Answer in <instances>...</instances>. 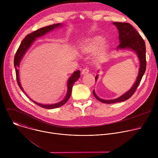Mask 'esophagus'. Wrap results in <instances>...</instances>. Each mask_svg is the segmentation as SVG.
I'll return each instance as SVG.
<instances>
[{
    "label": "esophagus",
    "mask_w": 158,
    "mask_h": 158,
    "mask_svg": "<svg viewBox=\"0 0 158 158\" xmlns=\"http://www.w3.org/2000/svg\"><path fill=\"white\" fill-rule=\"evenodd\" d=\"M89 68H87V67H85V68H84V69H82V74H83V75H84V74H87V73H89Z\"/></svg>",
    "instance_id": "1"
}]
</instances>
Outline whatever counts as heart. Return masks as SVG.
<instances>
[{"mask_svg": "<svg viewBox=\"0 0 158 158\" xmlns=\"http://www.w3.org/2000/svg\"><path fill=\"white\" fill-rule=\"evenodd\" d=\"M104 39L101 36H95L91 39H88L81 44V50L86 53H94L98 48L97 54V59L99 60H103L107 55L108 48L104 44Z\"/></svg>", "mask_w": 158, "mask_h": 158, "instance_id": "b5f03b06", "label": "heart"}]
</instances>
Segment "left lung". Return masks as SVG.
Masks as SVG:
<instances>
[{
    "mask_svg": "<svg viewBox=\"0 0 158 158\" xmlns=\"http://www.w3.org/2000/svg\"><path fill=\"white\" fill-rule=\"evenodd\" d=\"M114 24L117 27L119 34V38L120 44L118 47V49H129L136 52L140 60V68L136 81L134 84L132 88L126 93L117 99L112 100L101 99L97 96L94 91H93L94 97L100 102L106 104H112L122 102L129 99L136 92L146 69V44L144 40L140 35L139 32L132 27L131 24L127 23V22H114ZM97 79L98 76L95 78L96 81Z\"/></svg>",
    "mask_w": 158,
    "mask_h": 158,
    "instance_id": "left-lung-1",
    "label": "left lung"
}]
</instances>
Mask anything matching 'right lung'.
Instances as JSON below:
<instances>
[{"instance_id":"obj_1","label":"right lung","mask_w":158,"mask_h":158,"mask_svg":"<svg viewBox=\"0 0 158 158\" xmlns=\"http://www.w3.org/2000/svg\"><path fill=\"white\" fill-rule=\"evenodd\" d=\"M61 25H62V24H60V23L55 24H53V25H51V26H46V27L40 28L39 29H37V30L34 31L33 32L27 34L25 37V38L23 39V40H22V42L20 43V46H19V47L18 49L17 50V52L15 54L14 66H15V74H16V78H17V84H18L19 87L20 88V89L23 92H24V91L23 89H22V87H21V85L20 84L19 78V71L17 69V67L19 66V63H20V61L22 56H24V54H25L26 51L28 49L29 46H31L32 43L34 41V40L37 37H40V36L44 35L45 34H46L47 32L53 30L54 28H56V27H59V26H61ZM79 77H80V71H77L75 73H74V74L69 78L68 82H67V95H66L65 99L64 100H62V101H60V102H59L57 104H51V105L41 104L37 103L35 101H33V102L34 103H35L37 105L39 106L40 107L45 108V109H54V108L62 106V105L65 104L67 102V101L69 100V98L71 95L72 87L73 86V84Z\"/></svg>"}]
</instances>
